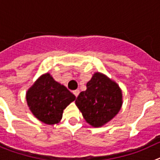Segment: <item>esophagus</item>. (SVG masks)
Instances as JSON below:
<instances>
[{
	"label": "esophagus",
	"mask_w": 160,
	"mask_h": 160,
	"mask_svg": "<svg viewBox=\"0 0 160 160\" xmlns=\"http://www.w3.org/2000/svg\"><path fill=\"white\" fill-rule=\"evenodd\" d=\"M72 92H73V94L75 95V96H76V97H77V96H78V95L80 94V91H79V90H74Z\"/></svg>",
	"instance_id": "1"
}]
</instances>
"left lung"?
<instances>
[{
  "mask_svg": "<svg viewBox=\"0 0 160 160\" xmlns=\"http://www.w3.org/2000/svg\"><path fill=\"white\" fill-rule=\"evenodd\" d=\"M76 104L87 123L100 127L110 121L120 110L121 90L117 83L96 72L88 82L87 90L77 96Z\"/></svg>",
  "mask_w": 160,
  "mask_h": 160,
  "instance_id": "1",
  "label": "left lung"
}]
</instances>
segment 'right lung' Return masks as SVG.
Here are the masks:
<instances>
[{"instance_id": "1", "label": "right lung", "mask_w": 160, "mask_h": 160, "mask_svg": "<svg viewBox=\"0 0 160 160\" xmlns=\"http://www.w3.org/2000/svg\"><path fill=\"white\" fill-rule=\"evenodd\" d=\"M75 99L76 96L67 88L55 81L48 73L41 76L26 94L32 114L47 124L60 122L64 109Z\"/></svg>"}]
</instances>
